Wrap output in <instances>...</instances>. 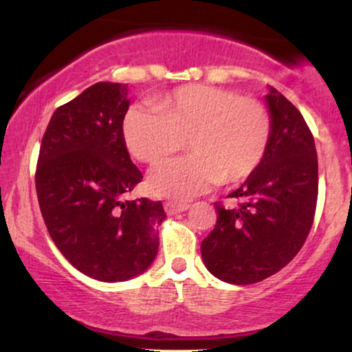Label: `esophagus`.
Returning a JSON list of instances; mask_svg holds the SVG:
<instances>
[{
  "label": "esophagus",
  "instance_id": "obj_1",
  "mask_svg": "<svg viewBox=\"0 0 352 352\" xmlns=\"http://www.w3.org/2000/svg\"><path fill=\"white\" fill-rule=\"evenodd\" d=\"M190 207L188 204H185V201H165L164 204V208L165 212L168 213V215H173V213H180V212H185Z\"/></svg>",
  "mask_w": 352,
  "mask_h": 352
}]
</instances>
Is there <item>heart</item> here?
Here are the masks:
<instances>
[{"instance_id": "b5f03b06", "label": "heart", "mask_w": 352, "mask_h": 352, "mask_svg": "<svg viewBox=\"0 0 352 352\" xmlns=\"http://www.w3.org/2000/svg\"><path fill=\"white\" fill-rule=\"evenodd\" d=\"M124 140L140 162L159 165L190 147V155L160 165L151 175L159 195L190 199L217 184H238L263 162L272 116L263 102L230 89L187 84L124 117Z\"/></svg>"}]
</instances>
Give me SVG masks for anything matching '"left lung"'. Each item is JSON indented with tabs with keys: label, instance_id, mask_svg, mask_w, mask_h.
Here are the masks:
<instances>
[{
	"label": "left lung",
	"instance_id": "obj_1",
	"mask_svg": "<svg viewBox=\"0 0 352 352\" xmlns=\"http://www.w3.org/2000/svg\"><path fill=\"white\" fill-rule=\"evenodd\" d=\"M272 139L263 162L228 199L215 201L217 223L201 241V258L213 276L253 285L296 256L313 227L318 200V157L301 112L272 87L266 96Z\"/></svg>",
	"mask_w": 352,
	"mask_h": 352
}]
</instances>
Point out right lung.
Returning a JSON list of instances; mask_svg holds the SVG:
<instances>
[{
  "instance_id": "1",
  "label": "right lung",
  "mask_w": 352,
  "mask_h": 352,
  "mask_svg": "<svg viewBox=\"0 0 352 352\" xmlns=\"http://www.w3.org/2000/svg\"><path fill=\"white\" fill-rule=\"evenodd\" d=\"M127 86L98 82L54 111L39 148L36 193L47 232L94 280L137 276L159 250L162 201L127 200L142 180L124 140Z\"/></svg>"
}]
</instances>
